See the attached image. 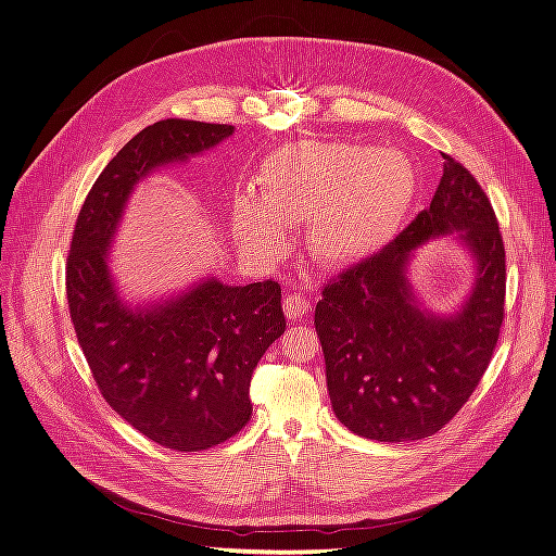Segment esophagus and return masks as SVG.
I'll return each mask as SVG.
<instances>
[{
    "instance_id": "34e87169",
    "label": "esophagus",
    "mask_w": 556,
    "mask_h": 556,
    "mask_svg": "<svg viewBox=\"0 0 556 556\" xmlns=\"http://www.w3.org/2000/svg\"><path fill=\"white\" fill-rule=\"evenodd\" d=\"M285 315H288V319L290 323H294V319H299V317H304L306 313H308V308H311V299L306 296V294H301V292H294V294H290L288 296V301H285Z\"/></svg>"
}]
</instances>
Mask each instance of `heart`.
I'll use <instances>...</instances> for the list:
<instances>
[{"mask_svg":"<svg viewBox=\"0 0 556 556\" xmlns=\"http://www.w3.org/2000/svg\"><path fill=\"white\" fill-rule=\"evenodd\" d=\"M260 195L233 199V233L252 252L282 245V225L308 223V250L325 266H348L390 241L417 190L401 150L304 141L278 150L257 176Z\"/></svg>","mask_w":556,"mask_h":556,"instance_id":"b5f03b06","label":"heart"}]
</instances>
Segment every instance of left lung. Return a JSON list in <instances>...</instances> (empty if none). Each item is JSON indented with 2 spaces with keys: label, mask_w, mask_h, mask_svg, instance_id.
I'll use <instances>...</instances> for the list:
<instances>
[{
  "label": "left lung",
  "mask_w": 556,
  "mask_h": 556,
  "mask_svg": "<svg viewBox=\"0 0 556 556\" xmlns=\"http://www.w3.org/2000/svg\"><path fill=\"white\" fill-rule=\"evenodd\" d=\"M443 160L429 208L329 282L315 306L331 408L371 441H419L441 431L473 394L498 341L506 250L496 215L468 169ZM435 238H454L475 260V282L452 314L427 309L407 276L414 250Z\"/></svg>",
  "instance_id": "left-lung-1"
}]
</instances>
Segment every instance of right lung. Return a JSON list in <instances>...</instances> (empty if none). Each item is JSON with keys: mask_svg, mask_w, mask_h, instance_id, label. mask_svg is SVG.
Here are the masks:
<instances>
[{"mask_svg": "<svg viewBox=\"0 0 556 556\" xmlns=\"http://www.w3.org/2000/svg\"><path fill=\"white\" fill-rule=\"evenodd\" d=\"M231 134V125L182 117L141 129L94 180L66 260L72 323L94 382L125 422L176 452L208 450L245 427L252 371L285 331L280 285L204 276L131 304L111 274V248L143 178Z\"/></svg>", "mask_w": 556, "mask_h": 556, "instance_id": "right-lung-1", "label": "right lung"}]
</instances>
